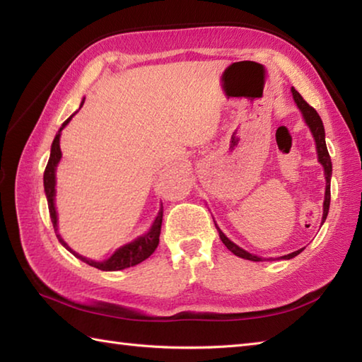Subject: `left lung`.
<instances>
[{"instance_id":"8db88e82","label":"left lung","mask_w":362,"mask_h":362,"mask_svg":"<svg viewBox=\"0 0 362 362\" xmlns=\"http://www.w3.org/2000/svg\"><path fill=\"white\" fill-rule=\"evenodd\" d=\"M291 94H293V99H295L296 105L299 110L303 113V118L305 121V124L309 126L310 132L313 135V139H315V146H317V154H318V162L322 163L323 168H325V178H326V190H325V202H323V219L322 223L326 221V216H328V211H329V202H331V175H332V163H331V158H329V153H328V148H326V141H325V127H323V121L320 118V115L317 113V110L313 107H310L308 102L303 99L301 94H299L295 88H291ZM216 223V222H214ZM216 228L219 231V236L222 243L227 245V249L230 252H233L236 257H241L245 258V260H250V262H262L263 258L262 257H257V255H252L249 254L247 250L241 249L240 245H236L233 241H230L227 236L222 233V230L217 227L216 223ZM304 249H299L296 252H291L288 255H284L281 258H285V260H290V258L296 257L298 254H301Z\"/></svg>"}]
</instances>
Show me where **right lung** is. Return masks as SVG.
Wrapping results in <instances>:
<instances>
[{
  "instance_id": "1",
  "label": "right lung",
  "mask_w": 362,
  "mask_h": 362,
  "mask_svg": "<svg viewBox=\"0 0 362 362\" xmlns=\"http://www.w3.org/2000/svg\"><path fill=\"white\" fill-rule=\"evenodd\" d=\"M85 100H81V105H83ZM74 117V115H72ZM71 118H67L63 126L59 127L58 134L54 135V140L52 143V151H50V159L47 162V167H45V172H44V189H45V195H47V203H49V213H50V219L53 223V228H54V233H57V238L59 240V243L64 245V247L72 252V254L80 258L81 262L88 263L90 266H94V268H98L100 271H119V269H126V268H131V266H135L141 263L143 260H146V258L153 254L158 247L159 244V235H160V227H162V216H163V208L160 206L159 209V214L156 217L151 228L148 230V233H145L143 236H139L137 240H134L132 243H129L126 245H122V247L117 249V252L110 257L107 258L104 262H94L90 260V258H85L78 254H75V252L67 245L61 235L58 233V217H57V209H54V194H57V190H54V184H57V165L61 159V148H59V137H61V131L67 126V122H69Z\"/></svg>"
}]
</instances>
